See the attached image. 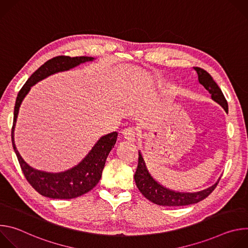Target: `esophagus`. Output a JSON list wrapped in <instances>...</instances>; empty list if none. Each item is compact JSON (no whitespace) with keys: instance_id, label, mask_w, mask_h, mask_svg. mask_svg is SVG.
I'll list each match as a JSON object with an SVG mask.
<instances>
[{"instance_id":"1","label":"esophagus","mask_w":248,"mask_h":248,"mask_svg":"<svg viewBox=\"0 0 248 248\" xmlns=\"http://www.w3.org/2000/svg\"><path fill=\"white\" fill-rule=\"evenodd\" d=\"M123 134H124V137L127 141H129V142H133V141H135V139H136V131H135V129L133 127L125 128L124 130Z\"/></svg>"}]
</instances>
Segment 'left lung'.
<instances>
[{
  "mask_svg": "<svg viewBox=\"0 0 248 248\" xmlns=\"http://www.w3.org/2000/svg\"><path fill=\"white\" fill-rule=\"evenodd\" d=\"M194 69L197 73L199 83L202 84L205 87V89L209 91L212 99L216 101L218 104H220L224 108V110L228 113V102L222 90L214 81L213 78H212L205 69L201 67L196 66L194 67ZM134 181L139 191L144 195V197H146L149 201L157 205L186 206L202 201L207 196H209L212 193V191L216 188L217 185L220 182V179L214 186H212L211 187H208L207 189H204L202 191L194 193L175 192L173 190L164 187L152 178L146 168L142 155H141L140 152H138V165L136 171L134 173Z\"/></svg>",
  "mask_w": 248,
  "mask_h": 248,
  "instance_id": "obj_1",
  "label": "left lung"
}]
</instances>
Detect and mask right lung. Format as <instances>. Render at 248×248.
Masks as SVG:
<instances>
[{
  "mask_svg": "<svg viewBox=\"0 0 248 248\" xmlns=\"http://www.w3.org/2000/svg\"><path fill=\"white\" fill-rule=\"evenodd\" d=\"M93 60L94 58L92 57H55L47 61L36 72L33 73L17 94L12 128L13 147L25 179L35 190L45 197L53 199H73L93 189L99 183L106 160H107L109 153L116 144L118 132L115 131L102 136L88 155L73 169L56 173L35 170L22 159L15 144V126L20 104L29 92L31 86L36 82L51 75L68 70L69 68H73L82 62Z\"/></svg>",
  "mask_w": 248,
  "mask_h": 248,
  "instance_id": "add662e5",
  "label": "right lung"
}]
</instances>
